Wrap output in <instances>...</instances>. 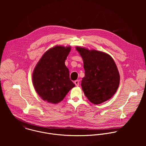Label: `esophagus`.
Instances as JSON below:
<instances>
[{
  "instance_id": "esophagus-1",
  "label": "esophagus",
  "mask_w": 146,
  "mask_h": 146,
  "mask_svg": "<svg viewBox=\"0 0 146 146\" xmlns=\"http://www.w3.org/2000/svg\"><path fill=\"white\" fill-rule=\"evenodd\" d=\"M74 83H75L76 86H78L79 85V80H76V81H75Z\"/></svg>"
}]
</instances>
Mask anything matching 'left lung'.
Returning a JSON list of instances; mask_svg holds the SVG:
<instances>
[{
  "label": "left lung",
  "mask_w": 146,
  "mask_h": 146,
  "mask_svg": "<svg viewBox=\"0 0 146 146\" xmlns=\"http://www.w3.org/2000/svg\"><path fill=\"white\" fill-rule=\"evenodd\" d=\"M76 49L83 60L85 76L81 85L85 96L94 104L110 100L120 84V74L113 58L103 52L80 46Z\"/></svg>",
  "instance_id": "obj_1"
}]
</instances>
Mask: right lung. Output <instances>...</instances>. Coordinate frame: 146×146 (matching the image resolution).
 I'll list each match as a JSON object with an SVG mask.
<instances>
[{
  "mask_svg": "<svg viewBox=\"0 0 146 146\" xmlns=\"http://www.w3.org/2000/svg\"><path fill=\"white\" fill-rule=\"evenodd\" d=\"M71 46L56 45L45 52L33 73L34 88L42 100L56 104L75 86L70 79L65 60Z\"/></svg>",
  "mask_w": 146,
  "mask_h": 146,
  "instance_id": "obj_1",
  "label": "right lung"
}]
</instances>
